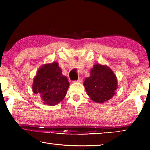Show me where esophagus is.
<instances>
[{
	"label": "esophagus",
	"instance_id": "obj_1",
	"mask_svg": "<svg viewBox=\"0 0 150 150\" xmlns=\"http://www.w3.org/2000/svg\"><path fill=\"white\" fill-rule=\"evenodd\" d=\"M82 81H83V79H82V77H79L78 80L77 81H74V82H82Z\"/></svg>",
	"mask_w": 150,
	"mask_h": 150
}]
</instances>
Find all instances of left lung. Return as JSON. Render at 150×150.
Instances as JSON below:
<instances>
[{"mask_svg": "<svg viewBox=\"0 0 150 150\" xmlns=\"http://www.w3.org/2000/svg\"><path fill=\"white\" fill-rule=\"evenodd\" d=\"M84 86L89 97L97 103H103L112 98L117 89L116 75L109 67L95 64L90 76L86 78Z\"/></svg>", "mask_w": 150, "mask_h": 150, "instance_id": "1", "label": "left lung"}]
</instances>
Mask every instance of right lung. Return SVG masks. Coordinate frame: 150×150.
<instances>
[{
    "label": "right lung",
    "mask_w": 150,
    "mask_h": 150,
    "mask_svg": "<svg viewBox=\"0 0 150 150\" xmlns=\"http://www.w3.org/2000/svg\"><path fill=\"white\" fill-rule=\"evenodd\" d=\"M69 83L58 63L46 64L38 70L34 77L32 90L35 94H39L43 103L55 106L65 97Z\"/></svg>",
    "instance_id": "right-lung-1"
}]
</instances>
